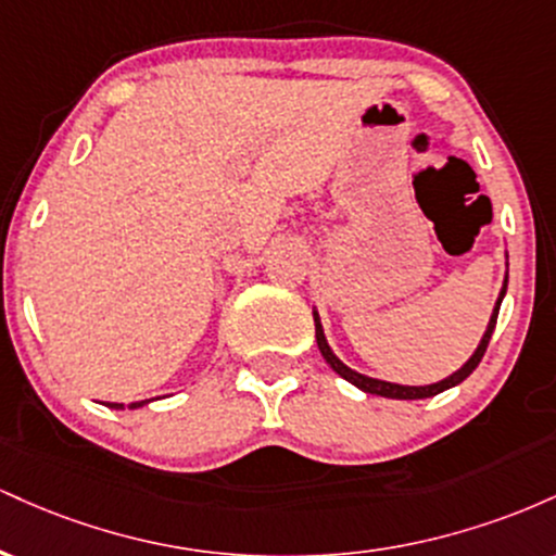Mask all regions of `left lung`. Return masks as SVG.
<instances>
[{
	"label": "left lung",
	"mask_w": 556,
	"mask_h": 556,
	"mask_svg": "<svg viewBox=\"0 0 556 556\" xmlns=\"http://www.w3.org/2000/svg\"><path fill=\"white\" fill-rule=\"evenodd\" d=\"M504 292H507V274H504L502 292H500V298H496V305H494V311H491V318H489V327H486V331H483V337H481V342H478L476 353L470 355L468 361H465V366H463V368H457L455 374L446 376V379H442V381H437V384H426V387H405V384H392V381L371 379V376H363V374H358V371H353V368L344 366V363H342L340 358H337L334 353H331V348H329L327 337H324L321 318H318V314L314 311V324H316V342H318V350H321L324 361H327L329 366L334 368V371L340 374L344 381H350V384H355L358 389H363V392H368V394H379V397H389V400H424V397H433V394L444 392V389L457 387V384H460V381H465V379H468L470 374L476 371V366H478V363H481L483 353H486L491 334H494L496 316H500V305H502Z\"/></svg>",
	"instance_id": "1"
}]
</instances>
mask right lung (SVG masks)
Masks as SVG:
<instances>
[{
	"label": "right lung",
	"instance_id": "add662e5",
	"mask_svg": "<svg viewBox=\"0 0 556 556\" xmlns=\"http://www.w3.org/2000/svg\"><path fill=\"white\" fill-rule=\"evenodd\" d=\"M146 402H149V400H143V402H130V405H127V407H143ZM110 407H114V410H123L125 405H119V402H110Z\"/></svg>",
	"mask_w": 556,
	"mask_h": 556
}]
</instances>
